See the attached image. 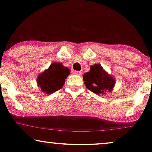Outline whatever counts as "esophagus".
<instances>
[{"mask_svg":"<svg viewBox=\"0 0 152 152\" xmlns=\"http://www.w3.org/2000/svg\"><path fill=\"white\" fill-rule=\"evenodd\" d=\"M74 74H76V75H78V76H81L82 72H81V71H74Z\"/></svg>","mask_w":152,"mask_h":152,"instance_id":"34e87169","label":"esophagus"}]
</instances>
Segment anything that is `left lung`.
<instances>
[{"mask_svg":"<svg viewBox=\"0 0 152 152\" xmlns=\"http://www.w3.org/2000/svg\"><path fill=\"white\" fill-rule=\"evenodd\" d=\"M83 77L86 88L98 95L111 92L116 83L114 78L108 74L101 64L91 66L90 71L83 74Z\"/></svg>","mask_w":152,"mask_h":152,"instance_id":"left-lung-1","label":"left lung"}]
</instances>
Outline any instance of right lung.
I'll return each mask as SVG.
<instances>
[{
  "label": "right lung",
  "instance_id": "add662e5",
  "mask_svg": "<svg viewBox=\"0 0 152 152\" xmlns=\"http://www.w3.org/2000/svg\"><path fill=\"white\" fill-rule=\"evenodd\" d=\"M70 72V69L63 66L62 63H52L48 69L38 76V86L43 93L53 94L62 88Z\"/></svg>",
  "mask_w": 152,
  "mask_h": 152
}]
</instances>
